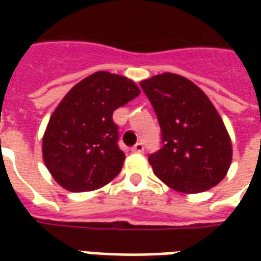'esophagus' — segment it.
I'll return each mask as SVG.
<instances>
[{
    "label": "esophagus",
    "mask_w": 261,
    "mask_h": 261,
    "mask_svg": "<svg viewBox=\"0 0 261 261\" xmlns=\"http://www.w3.org/2000/svg\"><path fill=\"white\" fill-rule=\"evenodd\" d=\"M131 151H133V152H142V151H144V144H142V142H137L136 145L131 148Z\"/></svg>",
    "instance_id": "34e87169"
}]
</instances>
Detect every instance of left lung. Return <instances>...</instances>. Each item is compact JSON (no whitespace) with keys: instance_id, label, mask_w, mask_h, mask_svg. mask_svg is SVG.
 <instances>
[{"instance_id":"8db88e82","label":"left lung","mask_w":261,"mask_h":261,"mask_svg":"<svg viewBox=\"0 0 261 261\" xmlns=\"http://www.w3.org/2000/svg\"><path fill=\"white\" fill-rule=\"evenodd\" d=\"M158 116L162 147L149 155L153 173L176 192L201 193L224 179L232 144L211 100L192 81L177 74L141 81Z\"/></svg>"}]
</instances>
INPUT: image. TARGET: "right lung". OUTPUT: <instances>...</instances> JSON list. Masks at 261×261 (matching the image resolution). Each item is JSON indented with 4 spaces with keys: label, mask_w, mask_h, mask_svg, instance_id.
Masks as SVG:
<instances>
[{
    "label": "right lung",
    "mask_w": 261,
    "mask_h": 261,
    "mask_svg": "<svg viewBox=\"0 0 261 261\" xmlns=\"http://www.w3.org/2000/svg\"><path fill=\"white\" fill-rule=\"evenodd\" d=\"M141 93L123 75L97 71L63 97L43 136V161L54 180L74 193L100 189L119 175L125 155L117 145L113 112Z\"/></svg>",
    "instance_id": "add662e5"
}]
</instances>
